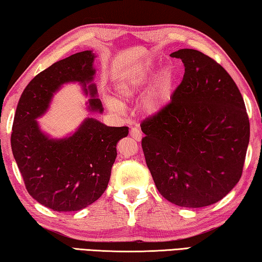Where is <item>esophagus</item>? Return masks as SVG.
I'll list each match as a JSON object with an SVG mask.
<instances>
[{
	"label": "esophagus",
	"mask_w": 262,
	"mask_h": 262,
	"mask_svg": "<svg viewBox=\"0 0 262 262\" xmlns=\"http://www.w3.org/2000/svg\"><path fill=\"white\" fill-rule=\"evenodd\" d=\"M130 136H131V138H134V140H136V141H140L141 139H143V134H141V131L138 127H132L130 131Z\"/></svg>",
	"instance_id": "34e87169"
}]
</instances>
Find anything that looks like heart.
Listing matches in <instances>:
<instances>
[{
	"label": "heart",
	"mask_w": 262,
	"mask_h": 262,
	"mask_svg": "<svg viewBox=\"0 0 262 262\" xmlns=\"http://www.w3.org/2000/svg\"><path fill=\"white\" fill-rule=\"evenodd\" d=\"M152 75L153 68L147 64V66L140 68L139 70L124 78L115 87L119 98L123 101H128L143 93L146 87H147ZM171 84L172 76L169 69H164V70L158 73L153 82L150 84L149 89L146 92L143 102H141V107H143V110L146 114L155 115L161 112L164 105L167 104L169 98H170ZM104 103L109 110H112L114 113L118 114L122 112L121 102L113 98V96H105Z\"/></svg>",
	"instance_id": "1"
}]
</instances>
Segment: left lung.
<instances>
[{
  "instance_id": "obj_1",
  "label": "left lung",
  "mask_w": 262,
  "mask_h": 262,
  "mask_svg": "<svg viewBox=\"0 0 262 262\" xmlns=\"http://www.w3.org/2000/svg\"><path fill=\"white\" fill-rule=\"evenodd\" d=\"M170 56L182 59L184 76L170 102L141 123V146L163 198L181 207H205L241 180L249 116L236 82L216 61L189 48Z\"/></svg>"
}]
</instances>
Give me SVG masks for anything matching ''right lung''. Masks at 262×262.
<instances>
[{
	"mask_svg": "<svg viewBox=\"0 0 262 262\" xmlns=\"http://www.w3.org/2000/svg\"><path fill=\"white\" fill-rule=\"evenodd\" d=\"M95 57L92 50H85L36 75L23 92L13 118L11 149L26 190L39 204L56 212L80 210L103 194L117 157L116 145L128 134L127 126H107L87 117L75 134L53 139L35 121L67 82H79L84 93L91 95L90 112H103L92 82Z\"/></svg>",
	"mask_w": 262,
	"mask_h": 262,
	"instance_id": "add662e5",
	"label": "right lung"
}]
</instances>
